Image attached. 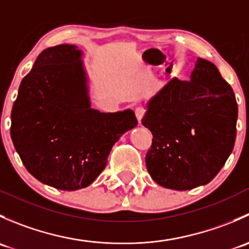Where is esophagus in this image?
Returning a JSON list of instances; mask_svg holds the SVG:
<instances>
[{"instance_id": "34e87169", "label": "esophagus", "mask_w": 249, "mask_h": 249, "mask_svg": "<svg viewBox=\"0 0 249 249\" xmlns=\"http://www.w3.org/2000/svg\"><path fill=\"white\" fill-rule=\"evenodd\" d=\"M135 114H136L137 120H139V124H141L143 119V115H144V109L141 108V107H137V108L135 109Z\"/></svg>"}]
</instances>
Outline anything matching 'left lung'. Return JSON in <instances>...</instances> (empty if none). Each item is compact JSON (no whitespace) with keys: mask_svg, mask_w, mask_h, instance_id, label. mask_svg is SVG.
I'll list each match as a JSON object with an SVG mask.
<instances>
[{"mask_svg":"<svg viewBox=\"0 0 249 249\" xmlns=\"http://www.w3.org/2000/svg\"><path fill=\"white\" fill-rule=\"evenodd\" d=\"M144 108L142 124L153 135L145 165L153 180L173 190L210 183L231 154L238 114L217 66L197 57L189 79L171 78Z\"/></svg>","mask_w":249,"mask_h":249,"instance_id":"left-lung-1","label":"left lung"}]
</instances>
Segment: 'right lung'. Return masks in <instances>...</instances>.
Wrapping results in <instances>:
<instances>
[{
	"label": "right lung",
	"instance_id": "obj_1",
	"mask_svg": "<svg viewBox=\"0 0 249 249\" xmlns=\"http://www.w3.org/2000/svg\"><path fill=\"white\" fill-rule=\"evenodd\" d=\"M83 54L72 44L43 50L20 83L12 108L11 137L22 164L60 190L91 184L115 142L137 125L132 109L91 108Z\"/></svg>",
	"mask_w": 249,
	"mask_h": 249
}]
</instances>
